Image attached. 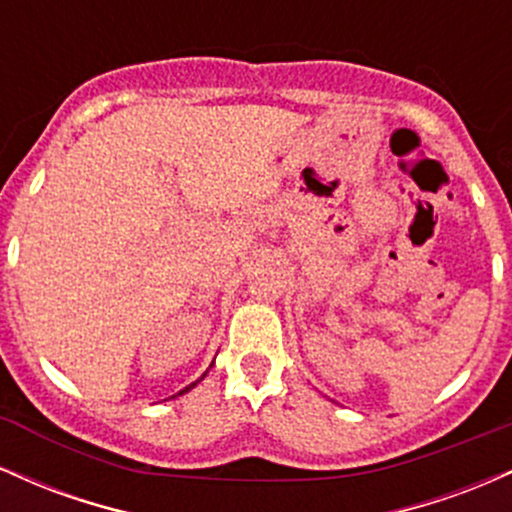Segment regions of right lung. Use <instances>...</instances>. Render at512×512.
Here are the masks:
<instances>
[{
  "label": "right lung",
  "mask_w": 512,
  "mask_h": 512,
  "mask_svg": "<svg viewBox=\"0 0 512 512\" xmlns=\"http://www.w3.org/2000/svg\"><path fill=\"white\" fill-rule=\"evenodd\" d=\"M204 375H207V373H204ZM204 375H202V378H204ZM202 378H199V380H202ZM199 380H195V383H192V385H187V387H185V390H180V392H178V395H185V392H190V390H192V387H195V385L199 383Z\"/></svg>",
  "instance_id": "obj_1"
}]
</instances>
